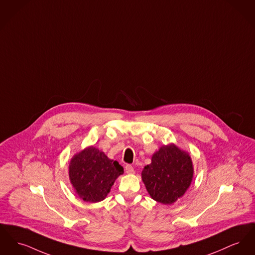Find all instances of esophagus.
<instances>
[{
  "label": "esophagus",
  "mask_w": 255,
  "mask_h": 255,
  "mask_svg": "<svg viewBox=\"0 0 255 255\" xmlns=\"http://www.w3.org/2000/svg\"><path fill=\"white\" fill-rule=\"evenodd\" d=\"M125 171H126V173H128V174H133V173H135V169H134V167L131 165H125Z\"/></svg>",
  "instance_id": "esophagus-1"
}]
</instances>
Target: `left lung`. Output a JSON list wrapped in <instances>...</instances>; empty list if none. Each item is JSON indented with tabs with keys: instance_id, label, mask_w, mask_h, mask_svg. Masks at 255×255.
<instances>
[{
	"instance_id": "8db88e82",
	"label": "left lung",
	"mask_w": 255,
	"mask_h": 255,
	"mask_svg": "<svg viewBox=\"0 0 255 255\" xmlns=\"http://www.w3.org/2000/svg\"><path fill=\"white\" fill-rule=\"evenodd\" d=\"M194 177L190 155L175 144L164 145L145 165L141 179L150 196L163 204H172L186 193Z\"/></svg>"
}]
</instances>
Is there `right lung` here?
<instances>
[{
  "label": "right lung",
  "mask_w": 255,
  "mask_h": 255,
  "mask_svg": "<svg viewBox=\"0 0 255 255\" xmlns=\"http://www.w3.org/2000/svg\"><path fill=\"white\" fill-rule=\"evenodd\" d=\"M123 173L119 162L109 159L104 152L90 146L71 159L69 179L76 194L84 201L105 199L116 179Z\"/></svg>",
  "instance_id": "right-lung-1"
}]
</instances>
